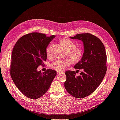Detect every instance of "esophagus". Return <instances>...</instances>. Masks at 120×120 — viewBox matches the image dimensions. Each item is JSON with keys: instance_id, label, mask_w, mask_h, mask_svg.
<instances>
[{"instance_id": "esophagus-1", "label": "esophagus", "mask_w": 120, "mask_h": 120, "mask_svg": "<svg viewBox=\"0 0 120 120\" xmlns=\"http://www.w3.org/2000/svg\"><path fill=\"white\" fill-rule=\"evenodd\" d=\"M60 73H61V72H57V74H58V75H59V74H60Z\"/></svg>"}]
</instances>
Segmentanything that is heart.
Masks as SVG:
<instances>
[{"label": "heart", "mask_w": 120, "mask_h": 120, "mask_svg": "<svg viewBox=\"0 0 120 120\" xmlns=\"http://www.w3.org/2000/svg\"><path fill=\"white\" fill-rule=\"evenodd\" d=\"M60 43L62 45L64 49L66 50L68 56L73 62H77L79 61L82 55V50L80 48L76 47L75 43L69 39L64 38L61 40ZM49 48L47 49V55L50 56ZM71 63V60H60L56 61L51 64V68L56 71H61L63 70L68 64Z\"/></svg>", "instance_id": "1"}]
</instances>
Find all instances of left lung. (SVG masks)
<instances>
[{"label":"left lung","mask_w":120,"mask_h":120,"mask_svg":"<svg viewBox=\"0 0 120 120\" xmlns=\"http://www.w3.org/2000/svg\"><path fill=\"white\" fill-rule=\"evenodd\" d=\"M70 38L83 42V56L74 68L83 71L79 76H76L75 71H66L64 87L71 95L82 98L94 91L105 75L107 69L105 49L99 39L91 34H78Z\"/></svg>","instance_id":"obj_1"}]
</instances>
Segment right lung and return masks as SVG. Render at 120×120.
Wrapping results in <instances>:
<instances>
[{
	"instance_id": "add662e5",
	"label": "right lung",
	"mask_w": 120,
	"mask_h": 120,
	"mask_svg": "<svg viewBox=\"0 0 120 120\" xmlns=\"http://www.w3.org/2000/svg\"><path fill=\"white\" fill-rule=\"evenodd\" d=\"M54 35L31 33L21 37L11 54L10 74L15 86L28 98L38 99L47 92L56 72L48 69L41 73L37 70L47 59L46 48Z\"/></svg>"
}]
</instances>
